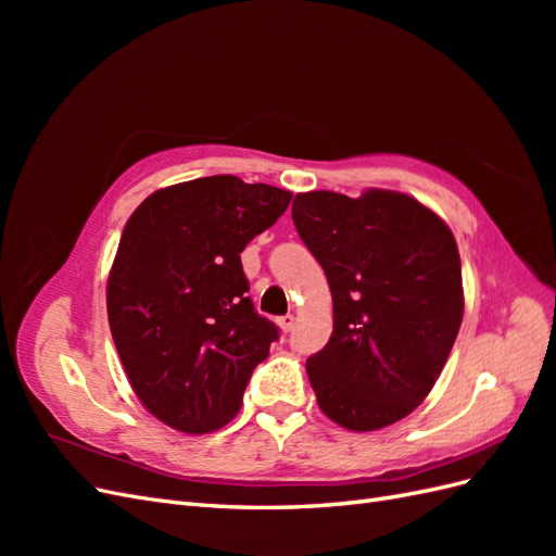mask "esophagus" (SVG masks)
Masks as SVG:
<instances>
[{
  "label": "esophagus",
  "mask_w": 556,
  "mask_h": 556,
  "mask_svg": "<svg viewBox=\"0 0 556 556\" xmlns=\"http://www.w3.org/2000/svg\"><path fill=\"white\" fill-rule=\"evenodd\" d=\"M294 323H296V317L292 315V313H288V315H282L280 319H278V325H280V329L288 333V331H292L294 329Z\"/></svg>",
  "instance_id": "obj_1"
}]
</instances>
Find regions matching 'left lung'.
Masks as SVG:
<instances>
[{"label":"left lung","instance_id":"left-lung-1","mask_svg":"<svg viewBox=\"0 0 556 556\" xmlns=\"http://www.w3.org/2000/svg\"><path fill=\"white\" fill-rule=\"evenodd\" d=\"M292 220L333 299L331 339L306 362L319 408L350 431L390 427L427 399L459 333L457 241L390 190L296 194Z\"/></svg>","mask_w":556,"mask_h":556}]
</instances>
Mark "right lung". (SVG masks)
Listing matches in <instances>:
<instances>
[{"mask_svg":"<svg viewBox=\"0 0 556 556\" xmlns=\"http://www.w3.org/2000/svg\"><path fill=\"white\" fill-rule=\"evenodd\" d=\"M292 192L208 176L150 194L131 213L106 285L109 325L143 406L182 433L239 413L278 327L248 296L243 248Z\"/></svg>","mask_w":556,"mask_h":556,"instance_id":"obj_1","label":"right lung"}]
</instances>
